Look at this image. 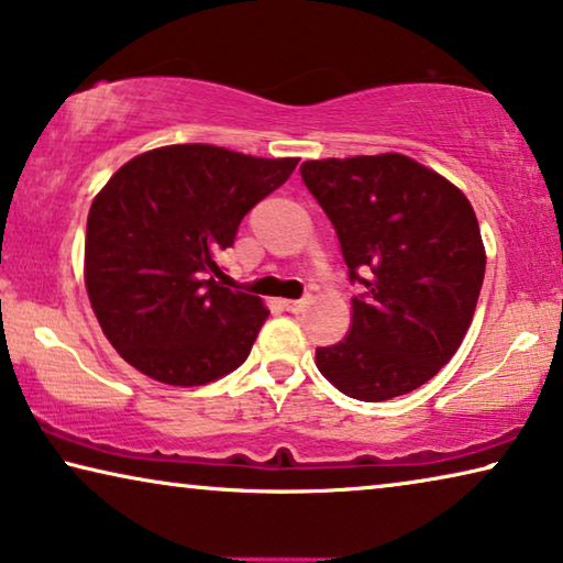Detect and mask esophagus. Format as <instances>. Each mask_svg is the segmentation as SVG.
Returning <instances> with one entry per match:
<instances>
[{
  "label": "esophagus",
  "instance_id": "1",
  "mask_svg": "<svg viewBox=\"0 0 563 563\" xmlns=\"http://www.w3.org/2000/svg\"><path fill=\"white\" fill-rule=\"evenodd\" d=\"M305 307H307L305 299H289V301H284V309L291 311V314H299V311H305Z\"/></svg>",
  "mask_w": 563,
  "mask_h": 563
}]
</instances>
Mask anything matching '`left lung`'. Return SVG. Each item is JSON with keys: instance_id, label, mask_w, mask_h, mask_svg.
Segmentation results:
<instances>
[{"instance_id": "obj_1", "label": "left lung", "mask_w": 563, "mask_h": 563, "mask_svg": "<svg viewBox=\"0 0 563 563\" xmlns=\"http://www.w3.org/2000/svg\"><path fill=\"white\" fill-rule=\"evenodd\" d=\"M301 180L340 239L352 299L342 342L317 367L354 400L426 385L461 347L486 274L478 219L451 180L402 153L301 163Z\"/></svg>"}]
</instances>
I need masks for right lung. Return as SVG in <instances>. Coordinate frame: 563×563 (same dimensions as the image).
<instances>
[{
	"instance_id": "obj_1",
	"label": "right lung",
	"mask_w": 563,
	"mask_h": 563,
	"mask_svg": "<svg viewBox=\"0 0 563 563\" xmlns=\"http://www.w3.org/2000/svg\"><path fill=\"white\" fill-rule=\"evenodd\" d=\"M297 163L186 143L135 155L112 173L88 213L85 287L128 365L163 385L194 387L249 357L269 309L223 287L216 256Z\"/></svg>"
}]
</instances>
